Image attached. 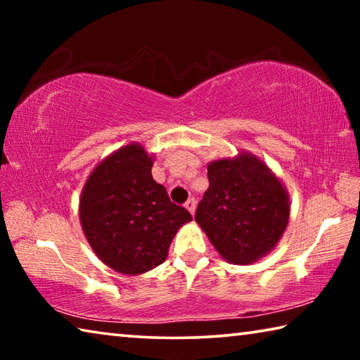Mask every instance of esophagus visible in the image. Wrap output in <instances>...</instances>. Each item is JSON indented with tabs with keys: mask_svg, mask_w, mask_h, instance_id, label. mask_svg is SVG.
I'll return each mask as SVG.
<instances>
[{
	"mask_svg": "<svg viewBox=\"0 0 360 360\" xmlns=\"http://www.w3.org/2000/svg\"><path fill=\"white\" fill-rule=\"evenodd\" d=\"M184 206L188 210V212H191V214H193L195 208H197V202H195V198H188Z\"/></svg>",
	"mask_w": 360,
	"mask_h": 360,
	"instance_id": "34e87169",
	"label": "esophagus"
}]
</instances>
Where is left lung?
<instances>
[{
    "label": "left lung",
    "mask_w": 360,
    "mask_h": 360,
    "mask_svg": "<svg viewBox=\"0 0 360 360\" xmlns=\"http://www.w3.org/2000/svg\"><path fill=\"white\" fill-rule=\"evenodd\" d=\"M208 179L195 221L230 264L257 262L276 246L288 227V191L249 152L211 162Z\"/></svg>",
    "instance_id": "1"
}]
</instances>
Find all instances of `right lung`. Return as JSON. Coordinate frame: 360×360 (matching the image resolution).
Returning a JSON list of instances; mask_svg holds the SVG:
<instances>
[{"label":"right lung","instance_id":"right-lung-1","mask_svg":"<svg viewBox=\"0 0 360 360\" xmlns=\"http://www.w3.org/2000/svg\"><path fill=\"white\" fill-rule=\"evenodd\" d=\"M152 165L141 144L124 146L96 165L79 200L89 245L122 275L136 276L163 264L176 231L192 221L152 178Z\"/></svg>","mask_w":360,"mask_h":360}]
</instances>
